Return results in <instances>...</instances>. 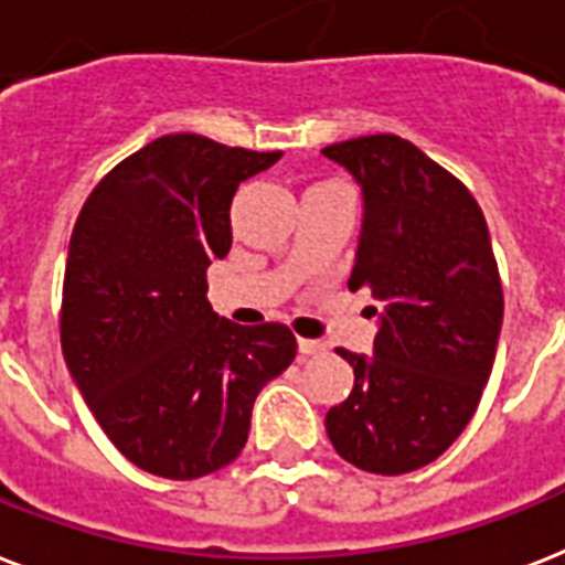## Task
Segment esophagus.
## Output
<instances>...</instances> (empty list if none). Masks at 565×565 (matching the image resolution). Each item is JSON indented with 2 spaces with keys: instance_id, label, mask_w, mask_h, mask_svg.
I'll use <instances>...</instances> for the list:
<instances>
[{
  "instance_id": "obj_1",
  "label": "esophagus",
  "mask_w": 565,
  "mask_h": 565,
  "mask_svg": "<svg viewBox=\"0 0 565 565\" xmlns=\"http://www.w3.org/2000/svg\"><path fill=\"white\" fill-rule=\"evenodd\" d=\"M322 351H324L322 342H316V339H298V354L301 356L322 354Z\"/></svg>"
}]
</instances>
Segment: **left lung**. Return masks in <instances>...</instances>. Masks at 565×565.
I'll return each mask as SVG.
<instances>
[{
  "mask_svg": "<svg viewBox=\"0 0 565 565\" xmlns=\"http://www.w3.org/2000/svg\"><path fill=\"white\" fill-rule=\"evenodd\" d=\"M362 191L348 287L380 301L371 356L324 417L339 456L380 476L412 473L470 424L502 330V281L479 203L412 141L380 132L322 150Z\"/></svg>",
  "mask_w": 565,
  "mask_h": 565,
  "instance_id": "obj_1",
  "label": "left lung"
}]
</instances>
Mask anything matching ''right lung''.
I'll return each instance as SVG.
<instances>
[{"label":"right lung","mask_w":565,"mask_h":565,"mask_svg":"<svg viewBox=\"0 0 565 565\" xmlns=\"http://www.w3.org/2000/svg\"><path fill=\"white\" fill-rule=\"evenodd\" d=\"M281 153L196 132L150 141L100 179L68 241L60 345L124 458L162 479L232 465L255 397L296 360L284 324L211 310V260L232 249V200Z\"/></svg>","instance_id":"obj_1"}]
</instances>
